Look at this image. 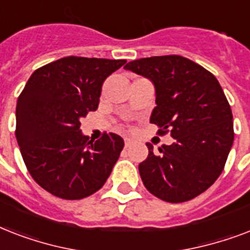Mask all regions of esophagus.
<instances>
[{"label":"esophagus","mask_w":250,"mask_h":250,"mask_svg":"<svg viewBox=\"0 0 250 250\" xmlns=\"http://www.w3.org/2000/svg\"><path fill=\"white\" fill-rule=\"evenodd\" d=\"M132 144V140L131 139H128V137H125V148H128L129 145Z\"/></svg>","instance_id":"esophagus-1"}]
</instances>
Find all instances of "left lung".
<instances>
[{
  "label": "left lung",
  "instance_id": "1",
  "mask_svg": "<svg viewBox=\"0 0 250 250\" xmlns=\"http://www.w3.org/2000/svg\"><path fill=\"white\" fill-rule=\"evenodd\" d=\"M125 70L148 78L156 88L150 123L175 141L158 152L152 144L139 165L145 188L156 197L178 204L213 186L225 168L233 143L231 106L217 78L182 56L141 58Z\"/></svg>",
  "mask_w": 250,
  "mask_h": 250
}]
</instances>
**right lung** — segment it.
<instances>
[{
  "mask_svg": "<svg viewBox=\"0 0 250 250\" xmlns=\"http://www.w3.org/2000/svg\"><path fill=\"white\" fill-rule=\"evenodd\" d=\"M125 60L64 57L37 68L17 102L15 136L27 170L49 193L80 200L111 174L125 141L115 133L89 140L80 119L96 111L105 79Z\"/></svg>",
  "mask_w": 250,
  "mask_h": 250,
  "instance_id": "1",
  "label": "right lung"
}]
</instances>
